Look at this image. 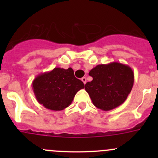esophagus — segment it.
<instances>
[{"label":"esophagus","mask_w":158,"mask_h":158,"mask_svg":"<svg viewBox=\"0 0 158 158\" xmlns=\"http://www.w3.org/2000/svg\"><path fill=\"white\" fill-rule=\"evenodd\" d=\"M81 80L82 81V82H83L84 84L86 83V78H85V77H82V79H81Z\"/></svg>","instance_id":"1"}]
</instances>
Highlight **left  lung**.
Returning <instances> with one entry per match:
<instances>
[{
	"label": "left lung",
	"instance_id": "1",
	"mask_svg": "<svg viewBox=\"0 0 158 158\" xmlns=\"http://www.w3.org/2000/svg\"><path fill=\"white\" fill-rule=\"evenodd\" d=\"M91 82L85 89L95 107L109 111L118 107L127 99L134 85V72L128 65L118 62L99 64L91 69Z\"/></svg>",
	"mask_w": 158,
	"mask_h": 158
}]
</instances>
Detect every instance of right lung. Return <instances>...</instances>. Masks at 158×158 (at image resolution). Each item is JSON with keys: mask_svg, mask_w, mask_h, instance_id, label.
<instances>
[{"mask_svg": "<svg viewBox=\"0 0 158 158\" xmlns=\"http://www.w3.org/2000/svg\"><path fill=\"white\" fill-rule=\"evenodd\" d=\"M84 87L83 82L75 77L72 68L56 67L39 74L32 82L38 102L52 111H61L69 106L78 91Z\"/></svg>", "mask_w": 158, "mask_h": 158, "instance_id": "obj_1", "label": "right lung"}]
</instances>
